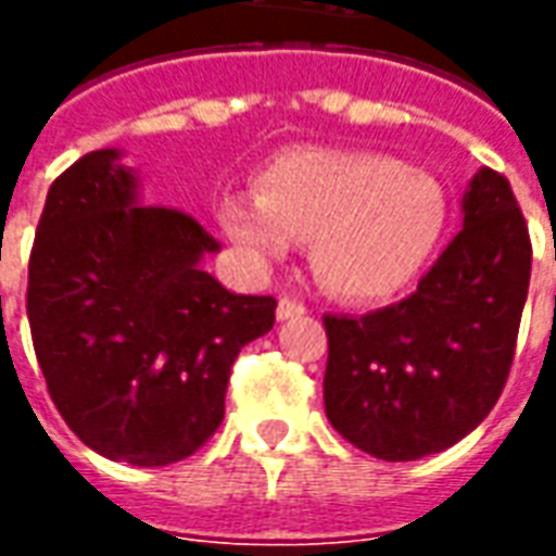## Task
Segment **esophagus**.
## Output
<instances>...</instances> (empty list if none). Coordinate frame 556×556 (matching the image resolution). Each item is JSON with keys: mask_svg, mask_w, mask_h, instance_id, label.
<instances>
[{"mask_svg": "<svg viewBox=\"0 0 556 556\" xmlns=\"http://www.w3.org/2000/svg\"><path fill=\"white\" fill-rule=\"evenodd\" d=\"M306 313V306L301 301H294V298H279L277 306V318L279 321H289V318H301Z\"/></svg>", "mask_w": 556, "mask_h": 556, "instance_id": "1", "label": "esophagus"}]
</instances>
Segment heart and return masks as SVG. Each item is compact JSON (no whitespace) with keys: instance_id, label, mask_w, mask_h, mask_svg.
<instances>
[{"instance_id":"obj_1","label":"heart","mask_w":556,"mask_h":556,"mask_svg":"<svg viewBox=\"0 0 556 556\" xmlns=\"http://www.w3.org/2000/svg\"><path fill=\"white\" fill-rule=\"evenodd\" d=\"M219 226L253 265L313 241L318 282L342 301H387L441 243L446 199L431 175L372 151L294 148L258 175V195L219 202Z\"/></svg>"}]
</instances>
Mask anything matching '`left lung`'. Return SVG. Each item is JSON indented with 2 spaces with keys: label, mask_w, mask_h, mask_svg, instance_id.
Here are the masks:
<instances>
[{
  "label": "left lung",
  "mask_w": 556,
  "mask_h": 556,
  "mask_svg": "<svg viewBox=\"0 0 556 556\" xmlns=\"http://www.w3.org/2000/svg\"><path fill=\"white\" fill-rule=\"evenodd\" d=\"M465 229L405 301L361 318L325 315V410L363 453L414 462L473 431L515 357L533 247L501 172L467 184Z\"/></svg>",
  "instance_id": "left-lung-1"
}]
</instances>
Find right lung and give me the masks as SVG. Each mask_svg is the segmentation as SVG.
<instances>
[{
    "label": "right lung",
    "instance_id": "obj_1",
    "mask_svg": "<svg viewBox=\"0 0 556 556\" xmlns=\"http://www.w3.org/2000/svg\"><path fill=\"white\" fill-rule=\"evenodd\" d=\"M101 148L50 187L26 315L50 399L94 453L175 465L217 431L231 363L274 327V298L231 294L190 214L139 205V178Z\"/></svg>",
    "mask_w": 556,
    "mask_h": 556
}]
</instances>
